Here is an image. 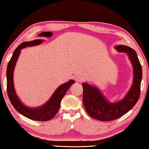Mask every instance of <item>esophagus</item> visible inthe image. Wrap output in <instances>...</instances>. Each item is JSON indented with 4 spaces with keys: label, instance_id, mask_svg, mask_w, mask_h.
<instances>
[{
    "label": "esophagus",
    "instance_id": "obj_1",
    "mask_svg": "<svg viewBox=\"0 0 149 149\" xmlns=\"http://www.w3.org/2000/svg\"><path fill=\"white\" fill-rule=\"evenodd\" d=\"M75 81H76V82H82L84 81V79L81 76H77L75 77Z\"/></svg>",
    "mask_w": 149,
    "mask_h": 149
}]
</instances>
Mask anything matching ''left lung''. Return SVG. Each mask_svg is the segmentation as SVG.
I'll use <instances>...</instances> for the list:
<instances>
[{"label": "left lung", "instance_id": "left-lung-1", "mask_svg": "<svg viewBox=\"0 0 149 149\" xmlns=\"http://www.w3.org/2000/svg\"><path fill=\"white\" fill-rule=\"evenodd\" d=\"M118 52H126L133 67V81L131 89L122 100L111 103L97 88L83 83V104L86 112L93 118L102 122L115 120L123 116L136 104L140 95L142 78V66L133 49L119 45L115 47Z\"/></svg>", "mask_w": 149, "mask_h": 149}]
</instances>
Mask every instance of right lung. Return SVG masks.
<instances>
[{"label":"right lung","mask_w":149,"mask_h":149,"mask_svg":"<svg viewBox=\"0 0 149 149\" xmlns=\"http://www.w3.org/2000/svg\"><path fill=\"white\" fill-rule=\"evenodd\" d=\"M43 42V40L36 39L31 41L23 42L20 44L14 51L12 58L9 61L7 68V91L11 104L18 113L28 119L35 121H48L55 116L60 108L61 102L68 90L74 81L71 79L69 81L61 85L55 91L54 94L43 106L38 108H30L25 106L20 101L14 90L13 74L17 59L21 50L24 47L38 45Z\"/></svg>","instance_id":"1"}]
</instances>
